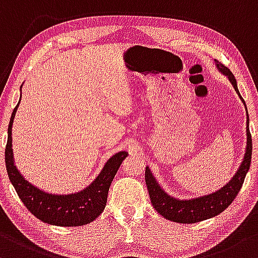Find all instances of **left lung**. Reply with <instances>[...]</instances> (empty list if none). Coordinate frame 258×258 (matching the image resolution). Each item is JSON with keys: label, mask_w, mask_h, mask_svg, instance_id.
Wrapping results in <instances>:
<instances>
[{"label": "left lung", "mask_w": 258, "mask_h": 258, "mask_svg": "<svg viewBox=\"0 0 258 258\" xmlns=\"http://www.w3.org/2000/svg\"><path fill=\"white\" fill-rule=\"evenodd\" d=\"M216 66L223 74L227 75L229 82L233 84L234 89L238 92L239 97L241 98L245 105L244 98L241 97L238 90V85H236V79L234 74L223 63L217 59ZM246 113H247V111H246ZM246 135H247V141H246L247 145H246L245 157L236 174L219 191L202 196V198L192 200H178L167 195V192H164L157 181H156L155 176L150 172L149 167H146V170H145V181H146L151 204L155 207V210L166 219L176 223H184V224L206 221V219L218 216L219 213L225 211V208L229 207V205L235 200L236 195H238L240 189H241L242 184H244L246 173L250 169L251 156H252V139H251L250 129H248V114L247 120H246Z\"/></svg>", "instance_id": "obj_1"}]
</instances>
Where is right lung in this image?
I'll return each instance as SVG.
<instances>
[{
	"mask_svg": "<svg viewBox=\"0 0 258 258\" xmlns=\"http://www.w3.org/2000/svg\"><path fill=\"white\" fill-rule=\"evenodd\" d=\"M20 102V101H19ZM16 106L8 124V139L6 145V169L11 183L25 207L40 221L59 227H80L96 219L106 207L107 196L115 173L128 152L120 151L107 161L106 166L86 189L71 195H53L43 192L31 185L18 172L13 161L12 124L16 115Z\"/></svg>",
	"mask_w": 258,
	"mask_h": 258,
	"instance_id": "1",
	"label": "right lung"
}]
</instances>
